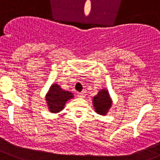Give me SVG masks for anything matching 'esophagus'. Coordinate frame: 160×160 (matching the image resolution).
<instances>
[{
    "label": "esophagus",
    "instance_id": "34e87169",
    "mask_svg": "<svg viewBox=\"0 0 160 160\" xmlns=\"http://www.w3.org/2000/svg\"><path fill=\"white\" fill-rule=\"evenodd\" d=\"M85 92H79L77 94V96L79 97V98H84V97H85Z\"/></svg>",
    "mask_w": 160,
    "mask_h": 160
}]
</instances>
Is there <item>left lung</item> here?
<instances>
[{
	"instance_id": "8db88e82",
	"label": "left lung",
	"mask_w": 160,
	"mask_h": 160,
	"mask_svg": "<svg viewBox=\"0 0 160 160\" xmlns=\"http://www.w3.org/2000/svg\"><path fill=\"white\" fill-rule=\"evenodd\" d=\"M92 105L97 114L106 115L108 113L112 105V99L107 88L100 89L98 94L92 98Z\"/></svg>"
}]
</instances>
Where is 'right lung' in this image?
Returning <instances> with one entry per match:
<instances>
[{"label": "right lung", "instance_id": "obj_1", "mask_svg": "<svg viewBox=\"0 0 160 160\" xmlns=\"http://www.w3.org/2000/svg\"><path fill=\"white\" fill-rule=\"evenodd\" d=\"M74 98L72 92L63 90L57 83H53L49 87L45 94V101L49 112L58 113L64 109L67 102Z\"/></svg>", "mask_w": 160, "mask_h": 160}]
</instances>
